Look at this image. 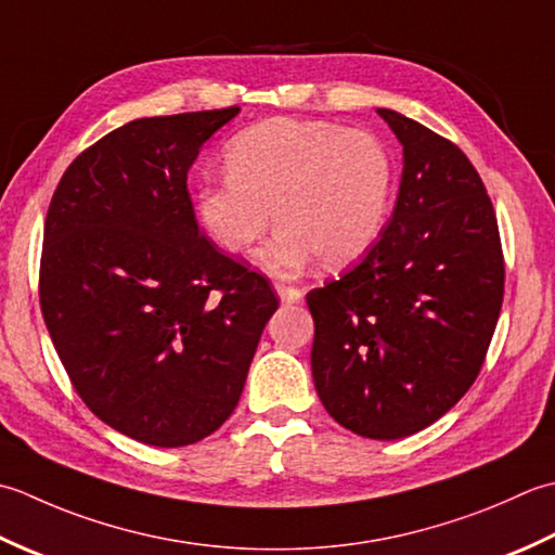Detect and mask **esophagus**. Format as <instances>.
<instances>
[{
    "label": "esophagus",
    "mask_w": 555,
    "mask_h": 555,
    "mask_svg": "<svg viewBox=\"0 0 555 555\" xmlns=\"http://www.w3.org/2000/svg\"><path fill=\"white\" fill-rule=\"evenodd\" d=\"M275 292L282 304H297L301 299V289L287 287V285H275Z\"/></svg>",
    "instance_id": "1"
}]
</instances>
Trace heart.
Listing matches in <instances>:
<instances>
[{
	"mask_svg": "<svg viewBox=\"0 0 555 555\" xmlns=\"http://www.w3.org/2000/svg\"><path fill=\"white\" fill-rule=\"evenodd\" d=\"M228 177L201 184L196 215L222 251L242 256L270 224L258 254L270 273L292 275L315 256L327 268L357 261L390 218L395 160L386 141L333 121L268 119L236 133Z\"/></svg>",
	"mask_w": 555,
	"mask_h": 555,
	"instance_id": "obj_1",
	"label": "heart"
}]
</instances>
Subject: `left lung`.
I'll return each instance as SVG.
<instances>
[{
	"label": "left lung",
	"mask_w": 555,
	"mask_h": 555,
	"mask_svg": "<svg viewBox=\"0 0 555 555\" xmlns=\"http://www.w3.org/2000/svg\"><path fill=\"white\" fill-rule=\"evenodd\" d=\"M402 143L392 218L361 261L307 294L311 373L337 424L412 436L477 380L499 323L505 266L493 203L455 143L376 109Z\"/></svg>",
	"instance_id": "1"
}]
</instances>
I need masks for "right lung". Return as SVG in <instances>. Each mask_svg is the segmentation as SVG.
Masks as SVG:
<instances>
[{
    "mask_svg": "<svg viewBox=\"0 0 555 555\" xmlns=\"http://www.w3.org/2000/svg\"><path fill=\"white\" fill-rule=\"evenodd\" d=\"M240 107L133 119L66 167L44 218L40 309L76 392L145 446L228 422L278 297L196 222L186 175Z\"/></svg>",
    "mask_w": 555,
    "mask_h": 555,
    "instance_id": "obj_1",
    "label": "right lung"
}]
</instances>
